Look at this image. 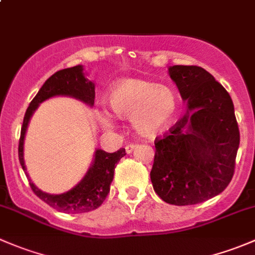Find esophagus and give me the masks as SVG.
Masks as SVG:
<instances>
[{"instance_id":"esophagus-1","label":"esophagus","mask_w":255,"mask_h":255,"mask_svg":"<svg viewBox=\"0 0 255 255\" xmlns=\"http://www.w3.org/2000/svg\"><path fill=\"white\" fill-rule=\"evenodd\" d=\"M135 148H137V144H135V143H129V144H127V145H126V151H127V153L129 154V153H132V151L134 150Z\"/></svg>"}]
</instances>
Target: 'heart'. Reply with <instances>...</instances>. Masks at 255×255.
Masks as SVG:
<instances>
[{
  "label": "heart",
  "mask_w": 255,
  "mask_h": 255,
  "mask_svg": "<svg viewBox=\"0 0 255 255\" xmlns=\"http://www.w3.org/2000/svg\"><path fill=\"white\" fill-rule=\"evenodd\" d=\"M112 111L122 118H130L133 127L145 137H153L168 127L177 107V96L171 87L140 79L117 82L109 95ZM100 122L112 127L109 112L100 115Z\"/></svg>",
  "instance_id": "heart-1"
}]
</instances>
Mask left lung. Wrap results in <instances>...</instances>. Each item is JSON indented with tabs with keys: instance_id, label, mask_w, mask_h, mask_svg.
I'll list each match as a JSON object with an SVG mask.
<instances>
[{
	"instance_id": "1",
	"label": "left lung",
	"mask_w": 255,
	"mask_h": 255,
	"mask_svg": "<svg viewBox=\"0 0 255 255\" xmlns=\"http://www.w3.org/2000/svg\"><path fill=\"white\" fill-rule=\"evenodd\" d=\"M169 75L187 101V112L154 142L151 184L168 204H201L221 194L235 174V106L225 87L200 66L174 65Z\"/></svg>"
}]
</instances>
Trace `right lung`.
Masks as SVG:
<instances>
[{"label":"right lung","mask_w":255,"mask_h":255,"mask_svg":"<svg viewBox=\"0 0 255 255\" xmlns=\"http://www.w3.org/2000/svg\"><path fill=\"white\" fill-rule=\"evenodd\" d=\"M71 96L81 100L85 104L92 106L95 102V85L89 81L82 74V66L76 65L73 68L63 69L56 71L43 84L38 94L28 106L23 118L22 129H20L19 144H18V158L25 171L24 160H23V140H24L25 129H27L29 118L37 110L38 105L53 96ZM126 149L121 148L115 153L97 149L95 153V160L91 168L87 171L86 176L76 185L74 189L65 194L50 195L38 189L29 180L30 189L42 201L49 206L65 213H84L96 210L106 200L110 192V185L113 180L116 164L121 158L126 155ZM28 176V174H27Z\"/></svg>","instance_id":"add662e5"}]
</instances>
